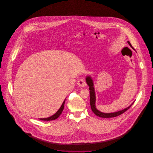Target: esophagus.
I'll return each instance as SVG.
<instances>
[{
    "mask_svg": "<svg viewBox=\"0 0 153 153\" xmlns=\"http://www.w3.org/2000/svg\"><path fill=\"white\" fill-rule=\"evenodd\" d=\"M78 85L80 87H82L86 85V82H85V80L84 79H80L78 81Z\"/></svg>",
    "mask_w": 153,
    "mask_h": 153,
    "instance_id": "1",
    "label": "esophagus"
}]
</instances>
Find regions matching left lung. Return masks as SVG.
Listing matches in <instances>:
<instances>
[{
	"instance_id": "1",
	"label": "left lung",
	"mask_w": 153,
	"mask_h": 153,
	"mask_svg": "<svg viewBox=\"0 0 153 153\" xmlns=\"http://www.w3.org/2000/svg\"><path fill=\"white\" fill-rule=\"evenodd\" d=\"M128 45L130 46L131 48L134 49V48L132 47L131 43L130 42H127ZM135 50V49H134ZM85 81L87 84V85L89 86V90H90V106L92 111L98 116L101 117H104V118H109V117H113L117 116L121 114L124 113L125 111H126L134 103V102L128 107L119 110L118 111L113 112V113H103L98 110L96 107V95H95V87H94V83L92 78L90 75H87L85 77Z\"/></svg>"
}]
</instances>
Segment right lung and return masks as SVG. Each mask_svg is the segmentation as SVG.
I'll return each instance as SVG.
<instances>
[{"label": "right lung", "instance_id": "1", "mask_svg": "<svg viewBox=\"0 0 153 153\" xmlns=\"http://www.w3.org/2000/svg\"><path fill=\"white\" fill-rule=\"evenodd\" d=\"M66 99H65V101H63L62 105H61V107H60V108H59V110H58L55 114H53L52 116H50V117H46V118H40L39 119L43 120H48V121H49V120H55V119H57V118L59 116V115H60L61 114H62V111H63Z\"/></svg>", "mask_w": 153, "mask_h": 153}]
</instances>
